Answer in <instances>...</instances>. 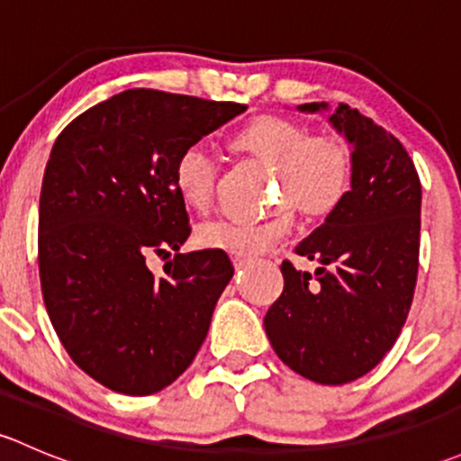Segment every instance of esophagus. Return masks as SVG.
<instances>
[{
	"label": "esophagus",
	"instance_id": "obj_1",
	"mask_svg": "<svg viewBox=\"0 0 461 461\" xmlns=\"http://www.w3.org/2000/svg\"><path fill=\"white\" fill-rule=\"evenodd\" d=\"M231 260H234V267H236V269L245 267V265L249 263V258H245V257H236V254H234V257H231Z\"/></svg>",
	"mask_w": 461,
	"mask_h": 461
}]
</instances>
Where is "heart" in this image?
Returning <instances> with one entry per match:
<instances>
[{"mask_svg": "<svg viewBox=\"0 0 461 461\" xmlns=\"http://www.w3.org/2000/svg\"><path fill=\"white\" fill-rule=\"evenodd\" d=\"M236 142L272 162L278 174V196L292 201L310 216H321L346 198L352 180V158L343 142L328 136L308 138L301 124L283 115L249 120ZM178 196L192 207H207L216 185V160L204 142H194L174 167ZM294 225L287 203L260 218H213L203 222L198 240L204 248L236 257H257L278 243Z\"/></svg>", "mask_w": 461, "mask_h": 461, "instance_id": "heart-1", "label": "heart"}]
</instances>
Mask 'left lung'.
Segmentation results:
<instances>
[{"instance_id": "left-lung-1", "label": "left lung", "mask_w": 461, "mask_h": 461, "mask_svg": "<svg viewBox=\"0 0 461 461\" xmlns=\"http://www.w3.org/2000/svg\"><path fill=\"white\" fill-rule=\"evenodd\" d=\"M330 122L355 149L350 192L296 245L299 257L319 260L317 272L281 263L285 285L263 325L283 364L341 385L370 373L406 323L420 269L421 183L403 144L357 109L339 104Z\"/></svg>"}]
</instances>
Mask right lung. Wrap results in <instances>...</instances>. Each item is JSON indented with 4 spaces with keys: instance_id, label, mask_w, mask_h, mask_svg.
<instances>
[{
    "instance_id": "1",
    "label": "right lung",
    "mask_w": 461,
    "mask_h": 461,
    "mask_svg": "<svg viewBox=\"0 0 461 461\" xmlns=\"http://www.w3.org/2000/svg\"><path fill=\"white\" fill-rule=\"evenodd\" d=\"M248 109L131 88L77 115L44 171L37 263L46 312L77 368L144 397L192 366L234 265L222 249L176 254L192 234L174 167L189 144Z\"/></svg>"
}]
</instances>
